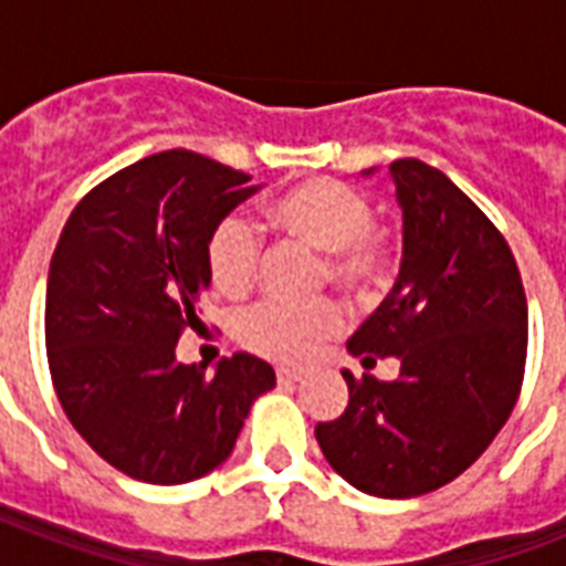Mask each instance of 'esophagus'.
Wrapping results in <instances>:
<instances>
[{
    "label": "esophagus",
    "instance_id": "esophagus-1",
    "mask_svg": "<svg viewBox=\"0 0 566 566\" xmlns=\"http://www.w3.org/2000/svg\"><path fill=\"white\" fill-rule=\"evenodd\" d=\"M275 378H279V385L282 387H293L300 385L302 378H305V373L293 370V367H279V370H275Z\"/></svg>",
    "mask_w": 566,
    "mask_h": 566
}]
</instances>
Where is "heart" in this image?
Returning a JSON list of instances; mask_svg holds the SVG:
<instances>
[{
	"label": "heart",
	"mask_w": 566,
	"mask_h": 566,
	"mask_svg": "<svg viewBox=\"0 0 566 566\" xmlns=\"http://www.w3.org/2000/svg\"><path fill=\"white\" fill-rule=\"evenodd\" d=\"M270 229L282 238L326 252L323 279L353 296H373L390 275V243L376 226V208L364 190L337 179H305L273 196L264 208ZM205 266L220 296L240 300L252 291L261 266L255 231L240 217H222L205 243ZM344 314L335 302L308 305L258 302L234 319V337L249 353L279 364H302L319 344L340 335Z\"/></svg>",
	"instance_id": "heart-1"
}]
</instances>
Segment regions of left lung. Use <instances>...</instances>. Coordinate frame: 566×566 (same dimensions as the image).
<instances>
[{"instance_id":"obj_1","label":"left lung","mask_w":566,"mask_h":566,"mask_svg":"<svg viewBox=\"0 0 566 566\" xmlns=\"http://www.w3.org/2000/svg\"><path fill=\"white\" fill-rule=\"evenodd\" d=\"M390 179L402 208V266L346 349L364 367L394 355L399 376L344 370L349 405L314 434L353 488L411 500L458 479L511 417L528 308L509 243L464 190L417 158L390 164Z\"/></svg>"}]
</instances>
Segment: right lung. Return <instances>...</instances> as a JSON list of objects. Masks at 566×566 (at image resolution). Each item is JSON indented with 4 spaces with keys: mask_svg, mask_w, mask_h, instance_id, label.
I'll use <instances>...</instances> for the list:
<instances>
[{
    "mask_svg": "<svg viewBox=\"0 0 566 566\" xmlns=\"http://www.w3.org/2000/svg\"><path fill=\"white\" fill-rule=\"evenodd\" d=\"M247 172L167 149L114 172L70 213L46 282V358L61 408L96 455L146 484L220 467L273 367L234 353L176 361L208 291L205 243L255 193Z\"/></svg>",
    "mask_w": 566,
    "mask_h": 566,
    "instance_id": "obj_1",
    "label": "right lung"
}]
</instances>
